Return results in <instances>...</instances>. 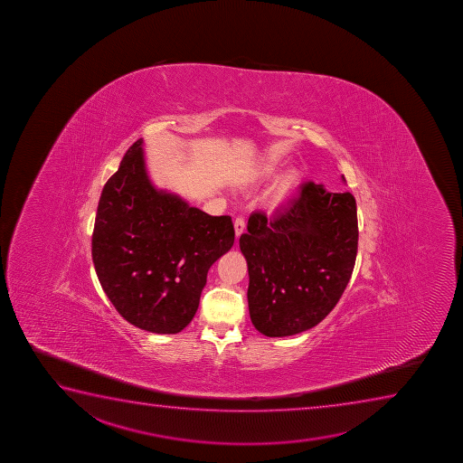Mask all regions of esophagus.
I'll return each instance as SVG.
<instances>
[{
  "instance_id": "1",
  "label": "esophagus",
  "mask_w": 463,
  "mask_h": 463,
  "mask_svg": "<svg viewBox=\"0 0 463 463\" xmlns=\"http://www.w3.org/2000/svg\"><path fill=\"white\" fill-rule=\"evenodd\" d=\"M234 229H235V235H237V237H240V235L243 234V231H245V218H243V217L235 218Z\"/></svg>"
}]
</instances>
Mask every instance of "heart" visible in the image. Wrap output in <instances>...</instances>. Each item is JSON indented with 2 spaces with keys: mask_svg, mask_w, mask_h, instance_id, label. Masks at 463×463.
I'll return each mask as SVG.
<instances>
[{
  "mask_svg": "<svg viewBox=\"0 0 463 463\" xmlns=\"http://www.w3.org/2000/svg\"><path fill=\"white\" fill-rule=\"evenodd\" d=\"M282 165V161L276 156L263 159L257 164L254 169L250 170V180L252 183H263L278 174ZM300 181V172L298 169H289L276 181L271 189L272 206H282L293 196L294 191L298 189Z\"/></svg>",
  "mask_w": 463,
  "mask_h": 463,
  "instance_id": "heart-1",
  "label": "heart"
}]
</instances>
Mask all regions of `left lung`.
<instances>
[{
	"label": "left lung",
	"instance_id": "8db88e82",
	"mask_svg": "<svg viewBox=\"0 0 463 463\" xmlns=\"http://www.w3.org/2000/svg\"><path fill=\"white\" fill-rule=\"evenodd\" d=\"M240 250L248 263V305L257 330L282 337L313 328L335 308L354 272V196L308 181L271 218L250 213Z\"/></svg>",
	"mask_w": 463,
	"mask_h": 463
}]
</instances>
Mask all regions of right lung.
Instances as JSON below:
<instances>
[{"instance_id": "1", "label": "right lung", "mask_w": 463, "mask_h": 463, "mask_svg": "<svg viewBox=\"0 0 463 463\" xmlns=\"http://www.w3.org/2000/svg\"><path fill=\"white\" fill-rule=\"evenodd\" d=\"M234 237L229 215H207L152 184L137 139L104 185L91 252L119 315L146 332L174 335L194 319L207 271Z\"/></svg>"}]
</instances>
